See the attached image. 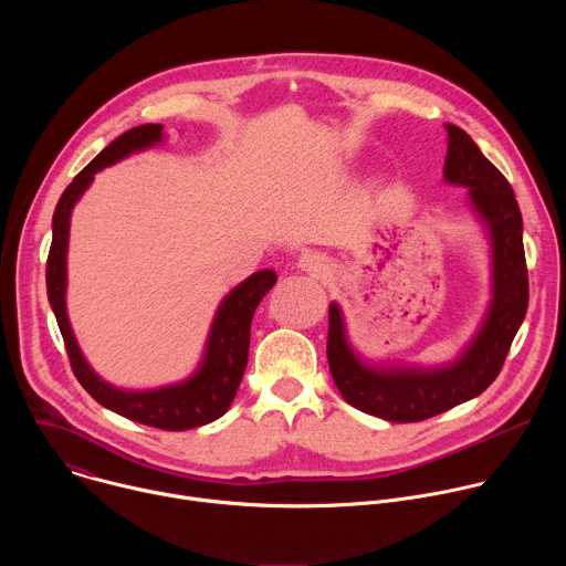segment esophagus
Wrapping results in <instances>:
<instances>
[{
	"instance_id": "34e87169",
	"label": "esophagus",
	"mask_w": 566,
	"mask_h": 566,
	"mask_svg": "<svg viewBox=\"0 0 566 566\" xmlns=\"http://www.w3.org/2000/svg\"><path fill=\"white\" fill-rule=\"evenodd\" d=\"M297 269L313 277H325L332 271V260L319 251H306L297 258Z\"/></svg>"
}]
</instances>
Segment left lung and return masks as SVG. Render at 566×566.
Returning <instances> with one entry per match:
<instances>
[{"label":"left lung","instance_id":"obj_1","mask_svg":"<svg viewBox=\"0 0 566 566\" xmlns=\"http://www.w3.org/2000/svg\"><path fill=\"white\" fill-rule=\"evenodd\" d=\"M446 129L443 179L468 188V203L491 241V304L476 334L452 363L376 365L352 347L343 308L329 304L327 358L338 391L356 410L394 423L437 417L486 389L502 371L528 306L522 212L515 192L461 127L446 125Z\"/></svg>","mask_w":566,"mask_h":566}]
</instances>
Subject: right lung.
<instances>
[{
	"label": "right lung",
	"instance_id": "right-lung-1",
	"mask_svg": "<svg viewBox=\"0 0 566 566\" xmlns=\"http://www.w3.org/2000/svg\"><path fill=\"white\" fill-rule=\"evenodd\" d=\"M160 140H164V125L147 123L125 132L112 140L62 192L53 212V241L46 260V293L64 338L71 369L92 398H96L103 408L143 426L184 432L212 423L228 412L249 363L251 322L255 308L277 282L275 271H258L237 284L221 300L212 317L199 367L186 380L154 389H123L101 378L80 352L66 315V251L73 206L92 186L96 172L118 164L129 154L154 147Z\"/></svg>",
	"mask_w": 566,
	"mask_h": 566
}]
</instances>
